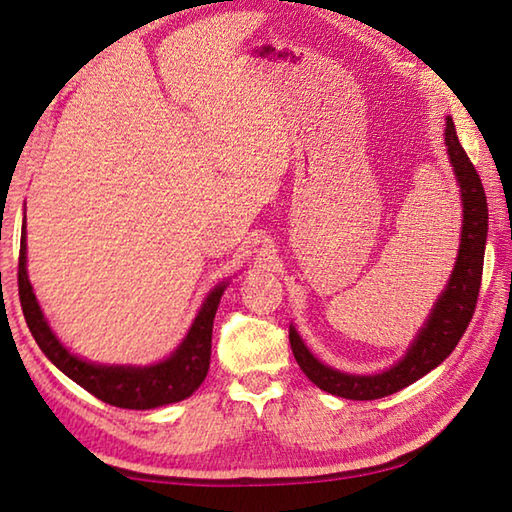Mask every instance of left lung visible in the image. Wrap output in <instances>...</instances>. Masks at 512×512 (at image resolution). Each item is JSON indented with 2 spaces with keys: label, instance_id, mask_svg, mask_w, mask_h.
Masks as SVG:
<instances>
[{
  "label": "left lung",
  "instance_id": "left-lung-1",
  "mask_svg": "<svg viewBox=\"0 0 512 512\" xmlns=\"http://www.w3.org/2000/svg\"><path fill=\"white\" fill-rule=\"evenodd\" d=\"M445 146L458 189H461L463 225L454 271L449 275L443 293L433 302L431 314L418 329L413 343L406 348L404 357L375 375H352V372L325 366L311 354L298 329L291 323L289 341L293 357L320 391L345 397V400H379V397L393 395L438 368L452 354L470 325L476 298H479L485 239H488V201H485L479 173L458 142L452 117H447L445 124Z\"/></svg>",
  "mask_w": 512,
  "mask_h": 512
}]
</instances>
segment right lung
<instances>
[{
    "instance_id": "add662e5",
    "label": "right lung",
    "mask_w": 512,
    "mask_h": 512,
    "mask_svg": "<svg viewBox=\"0 0 512 512\" xmlns=\"http://www.w3.org/2000/svg\"><path fill=\"white\" fill-rule=\"evenodd\" d=\"M230 282H221L207 293L201 309L189 327L183 343L162 361L149 366H124V363H94L69 352L51 329L49 320L40 309L27 273V225L22 221L20 266H17V287L24 318L33 339L45 352V357L85 391L99 397L101 402L119 409H158L173 402L187 400L198 391L210 370L212 357V325L221 296Z\"/></svg>"
}]
</instances>
